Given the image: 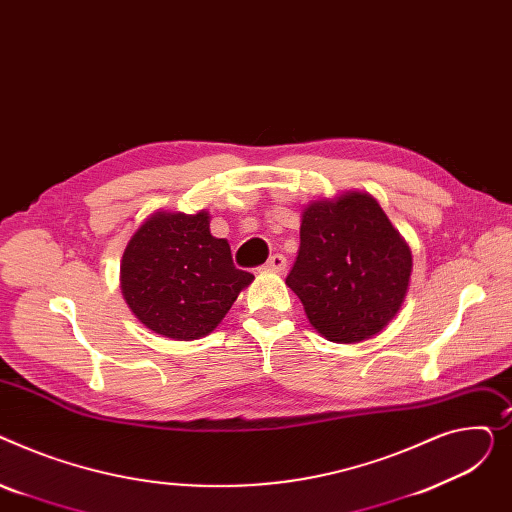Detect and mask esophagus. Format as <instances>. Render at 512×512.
Masks as SVG:
<instances>
[{"label":"esophagus","instance_id":"1","mask_svg":"<svg viewBox=\"0 0 512 512\" xmlns=\"http://www.w3.org/2000/svg\"><path fill=\"white\" fill-rule=\"evenodd\" d=\"M287 268V258L283 254H273L268 258V262L262 266L264 273H283Z\"/></svg>","mask_w":512,"mask_h":512}]
</instances>
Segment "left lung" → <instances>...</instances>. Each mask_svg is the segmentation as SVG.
<instances>
[{
    "mask_svg": "<svg viewBox=\"0 0 512 512\" xmlns=\"http://www.w3.org/2000/svg\"><path fill=\"white\" fill-rule=\"evenodd\" d=\"M411 266V250L380 204L370 194L345 192L306 206L285 283L322 337L359 343L397 316Z\"/></svg>",
    "mask_w": 512,
    "mask_h": 512,
    "instance_id": "1",
    "label": "left lung"
}]
</instances>
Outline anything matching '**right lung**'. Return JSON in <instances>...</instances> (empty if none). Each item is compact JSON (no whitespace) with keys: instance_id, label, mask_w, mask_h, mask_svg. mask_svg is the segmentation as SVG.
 <instances>
[{"instance_id":"right-lung-1","label":"right lung","mask_w":512,"mask_h":512,"mask_svg":"<svg viewBox=\"0 0 512 512\" xmlns=\"http://www.w3.org/2000/svg\"><path fill=\"white\" fill-rule=\"evenodd\" d=\"M119 273L134 316L175 341L213 333L254 281L235 268L227 239L210 235L206 210L150 215L128 242Z\"/></svg>"}]
</instances>
